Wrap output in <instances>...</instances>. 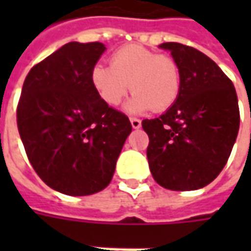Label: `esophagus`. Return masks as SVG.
<instances>
[{
  "label": "esophagus",
  "instance_id": "obj_1",
  "mask_svg": "<svg viewBox=\"0 0 251 251\" xmlns=\"http://www.w3.org/2000/svg\"><path fill=\"white\" fill-rule=\"evenodd\" d=\"M130 124L133 126V129H140L141 127V121L138 118H130Z\"/></svg>",
  "mask_w": 251,
  "mask_h": 251
}]
</instances>
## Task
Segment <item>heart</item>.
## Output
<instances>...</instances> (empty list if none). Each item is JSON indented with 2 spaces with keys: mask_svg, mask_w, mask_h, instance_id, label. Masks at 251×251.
Returning <instances> with one entry per match:
<instances>
[{
  "mask_svg": "<svg viewBox=\"0 0 251 251\" xmlns=\"http://www.w3.org/2000/svg\"><path fill=\"white\" fill-rule=\"evenodd\" d=\"M91 83L100 99L110 106L120 104L131 90L126 104L130 113L164 111L176 102L181 87L177 62L145 47L130 44L118 48L110 66L98 63L91 70Z\"/></svg>",
  "mask_w": 251,
  "mask_h": 251,
  "instance_id": "1",
  "label": "heart"
}]
</instances>
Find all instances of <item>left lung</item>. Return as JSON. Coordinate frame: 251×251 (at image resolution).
<instances>
[{
    "instance_id": "1",
    "label": "left lung",
    "mask_w": 251,
    "mask_h": 251,
    "mask_svg": "<svg viewBox=\"0 0 251 251\" xmlns=\"http://www.w3.org/2000/svg\"><path fill=\"white\" fill-rule=\"evenodd\" d=\"M181 74L176 102L163 115L142 121L149 137L148 163L153 179L172 191L210 184L225 168L239 130L232 82L203 52L180 43H163Z\"/></svg>"
}]
</instances>
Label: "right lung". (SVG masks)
I'll list each match as a JSON object with an SVG mask.
<instances>
[{"label":"right lung","instance_id":"right-lung-1","mask_svg":"<svg viewBox=\"0 0 251 251\" xmlns=\"http://www.w3.org/2000/svg\"><path fill=\"white\" fill-rule=\"evenodd\" d=\"M106 47L71 41L30 68L17 106L29 163L48 187L70 196L110 184L131 124L103 102L91 70Z\"/></svg>","mask_w":251,"mask_h":251}]
</instances>
